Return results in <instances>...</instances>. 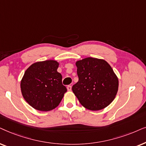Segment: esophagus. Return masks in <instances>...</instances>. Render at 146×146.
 I'll return each instance as SVG.
<instances>
[{
	"label": "esophagus",
	"instance_id": "obj_1",
	"mask_svg": "<svg viewBox=\"0 0 146 146\" xmlns=\"http://www.w3.org/2000/svg\"><path fill=\"white\" fill-rule=\"evenodd\" d=\"M67 89L68 91H71V85H67Z\"/></svg>",
	"mask_w": 146,
	"mask_h": 146
}]
</instances>
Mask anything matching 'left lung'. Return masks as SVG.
I'll list each match as a JSON object with an SVG mask.
<instances>
[{
  "mask_svg": "<svg viewBox=\"0 0 146 146\" xmlns=\"http://www.w3.org/2000/svg\"><path fill=\"white\" fill-rule=\"evenodd\" d=\"M79 81L72 90L80 104L89 110L108 106L115 98L118 79L112 68L103 59L88 57L76 62Z\"/></svg>",
  "mask_w": 146,
  "mask_h": 146,
  "instance_id": "left-lung-1",
  "label": "left lung"
}]
</instances>
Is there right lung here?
Wrapping results in <instances>:
<instances>
[{"mask_svg":"<svg viewBox=\"0 0 146 146\" xmlns=\"http://www.w3.org/2000/svg\"><path fill=\"white\" fill-rule=\"evenodd\" d=\"M59 63L48 60L33 63L25 71L21 83L26 102L35 110L48 111L59 106L67 88L57 72Z\"/></svg>","mask_w":146,"mask_h":146,"instance_id":"obj_1","label":"right lung"}]
</instances>
